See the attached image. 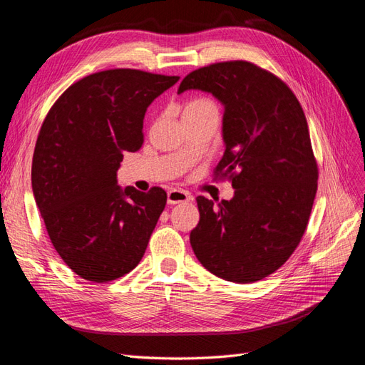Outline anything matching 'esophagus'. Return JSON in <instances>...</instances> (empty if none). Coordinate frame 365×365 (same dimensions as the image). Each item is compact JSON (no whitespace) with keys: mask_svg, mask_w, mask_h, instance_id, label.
Masks as SVG:
<instances>
[{"mask_svg":"<svg viewBox=\"0 0 365 365\" xmlns=\"http://www.w3.org/2000/svg\"><path fill=\"white\" fill-rule=\"evenodd\" d=\"M190 201H192V195L185 190L172 189L168 193V204H170V205L181 204V202H190Z\"/></svg>","mask_w":365,"mask_h":365,"instance_id":"obj_1","label":"esophagus"}]
</instances>
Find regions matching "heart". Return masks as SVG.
I'll list each match as a JSON object with an SVG mask.
<instances>
[{
    "instance_id": "obj_1",
    "label": "heart",
    "mask_w": 365,
    "mask_h": 365,
    "mask_svg": "<svg viewBox=\"0 0 365 365\" xmlns=\"http://www.w3.org/2000/svg\"><path fill=\"white\" fill-rule=\"evenodd\" d=\"M207 108H215V103L212 101H208V98H195V101L189 102L184 109V114L185 113H196V111H201V109H207Z\"/></svg>"
}]
</instances>
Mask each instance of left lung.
Returning <instances> with one entry per match:
<instances>
[{
    "mask_svg": "<svg viewBox=\"0 0 365 365\" xmlns=\"http://www.w3.org/2000/svg\"><path fill=\"white\" fill-rule=\"evenodd\" d=\"M187 90L212 93L224 105L225 152L215 175L235 189L217 204L196 197L193 252L220 279L259 282L291 257L314 205L318 168L303 108L277 76L247 61L195 70L178 94Z\"/></svg>",
    "mask_w": 365,
    "mask_h": 365,
    "instance_id": "8db88e82",
    "label": "left lung"
}]
</instances>
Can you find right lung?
I'll return each mask as SVG.
<instances>
[{
	"instance_id": "add662e5",
	"label": "right lung",
	"mask_w": 365,
	"mask_h": 365,
	"mask_svg": "<svg viewBox=\"0 0 365 365\" xmlns=\"http://www.w3.org/2000/svg\"><path fill=\"white\" fill-rule=\"evenodd\" d=\"M178 76L115 68L73 83L41 126L31 189L54 250L79 277L105 283L134 269L165 207L161 187L117 185L123 152L143 141L148 106Z\"/></svg>"
}]
</instances>
